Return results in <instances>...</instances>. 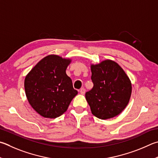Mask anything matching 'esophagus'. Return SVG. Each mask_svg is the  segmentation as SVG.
Segmentation results:
<instances>
[{
	"mask_svg": "<svg viewBox=\"0 0 158 158\" xmlns=\"http://www.w3.org/2000/svg\"><path fill=\"white\" fill-rule=\"evenodd\" d=\"M85 88H81V90H80V93H81V94H85Z\"/></svg>",
	"mask_w": 158,
	"mask_h": 158,
	"instance_id": "34e87169",
	"label": "esophagus"
}]
</instances>
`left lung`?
Returning <instances> with one entry per match:
<instances>
[{
  "instance_id": "8db88e82",
  "label": "left lung",
  "mask_w": 158,
  "mask_h": 158,
  "mask_svg": "<svg viewBox=\"0 0 158 158\" xmlns=\"http://www.w3.org/2000/svg\"><path fill=\"white\" fill-rule=\"evenodd\" d=\"M93 88L85 93V99L93 115L108 119L118 115L130 100L132 84L122 67L106 59L90 64Z\"/></svg>"
}]
</instances>
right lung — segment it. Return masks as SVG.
Listing matches in <instances>:
<instances>
[{
  "label": "right lung",
  "mask_w": 158,
  "mask_h": 158,
  "mask_svg": "<svg viewBox=\"0 0 158 158\" xmlns=\"http://www.w3.org/2000/svg\"><path fill=\"white\" fill-rule=\"evenodd\" d=\"M71 62L70 58L50 54L37 63L25 77L24 87L27 101L45 118L61 116L78 94L65 73Z\"/></svg>",
  "instance_id": "add662e5"
}]
</instances>
